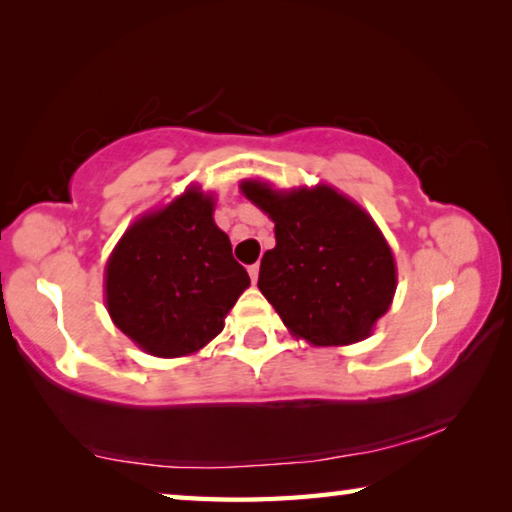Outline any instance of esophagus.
Masks as SVG:
<instances>
[{
    "label": "esophagus",
    "mask_w": 512,
    "mask_h": 512,
    "mask_svg": "<svg viewBox=\"0 0 512 512\" xmlns=\"http://www.w3.org/2000/svg\"><path fill=\"white\" fill-rule=\"evenodd\" d=\"M248 275H250V280L257 282V277H259V264H250V266H248Z\"/></svg>",
    "instance_id": "34e87169"
}]
</instances>
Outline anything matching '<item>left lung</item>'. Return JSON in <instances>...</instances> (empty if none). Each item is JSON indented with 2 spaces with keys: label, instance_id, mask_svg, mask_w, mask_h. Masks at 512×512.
Masks as SVG:
<instances>
[{
  "label": "left lung",
  "instance_id": "1",
  "mask_svg": "<svg viewBox=\"0 0 512 512\" xmlns=\"http://www.w3.org/2000/svg\"><path fill=\"white\" fill-rule=\"evenodd\" d=\"M241 192L275 223L257 287L293 336L311 345L363 341L391 307V246L363 207L334 187L275 192L259 180Z\"/></svg>",
  "mask_w": 512,
  "mask_h": 512
}]
</instances>
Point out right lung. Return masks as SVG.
Returning <instances> with one entry per match:
<instances>
[{
  "label": "right lung",
  "instance_id": "right-lung-1",
  "mask_svg": "<svg viewBox=\"0 0 512 512\" xmlns=\"http://www.w3.org/2000/svg\"><path fill=\"white\" fill-rule=\"evenodd\" d=\"M214 198L198 187L144 214L106 264L108 314L153 357H185L210 343L248 289L246 268L212 219Z\"/></svg>",
  "mask_w": 512,
  "mask_h": 512
}]
</instances>
